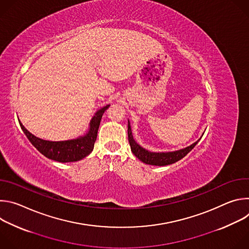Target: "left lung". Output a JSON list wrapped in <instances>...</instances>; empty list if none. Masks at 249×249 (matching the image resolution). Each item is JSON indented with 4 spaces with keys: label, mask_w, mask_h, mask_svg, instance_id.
I'll list each match as a JSON object with an SVG mask.
<instances>
[{
    "label": "left lung",
    "mask_w": 249,
    "mask_h": 249,
    "mask_svg": "<svg viewBox=\"0 0 249 249\" xmlns=\"http://www.w3.org/2000/svg\"><path fill=\"white\" fill-rule=\"evenodd\" d=\"M200 139L196 141L192 145L184 149L172 151V152H151L140 146L135 141L133 137L132 129H131V124H130V121L128 120V140L131 146V151L141 161H143L144 163H147V164L164 166V165L172 164L176 161H178L179 160L183 159L197 145Z\"/></svg>",
    "instance_id": "1"
}]
</instances>
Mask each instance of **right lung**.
Returning a JSON list of instances; mask_svg holds the SVG:
<instances>
[{
  "mask_svg": "<svg viewBox=\"0 0 249 249\" xmlns=\"http://www.w3.org/2000/svg\"><path fill=\"white\" fill-rule=\"evenodd\" d=\"M109 104L98 109L92 116L89 130L83 136L76 139L66 141H48L40 139L31 134L18 120L21 130L29 140L30 143L36 148L46 158L59 162H72L78 161L89 156L92 150L96 141L97 131L104 111L109 107Z\"/></svg>",
  "mask_w": 249,
  "mask_h": 249,
  "instance_id": "add662e5",
  "label": "right lung"
}]
</instances>
